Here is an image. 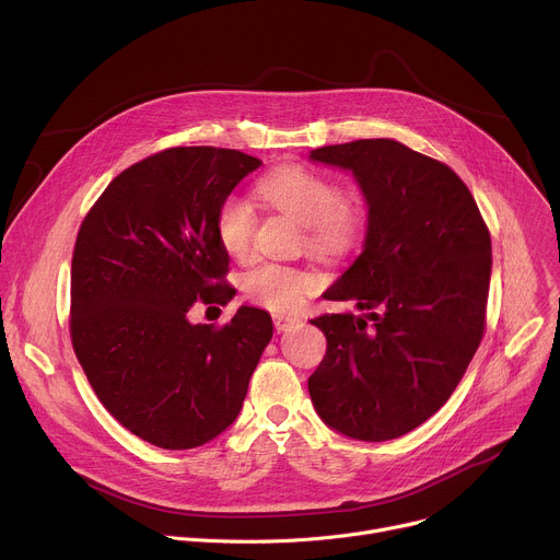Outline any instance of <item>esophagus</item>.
<instances>
[{
  "label": "esophagus",
  "instance_id": "esophagus-1",
  "mask_svg": "<svg viewBox=\"0 0 560 560\" xmlns=\"http://www.w3.org/2000/svg\"><path fill=\"white\" fill-rule=\"evenodd\" d=\"M272 322H275L277 332H285V330H292V328L301 326V318L290 316V314H272Z\"/></svg>",
  "mask_w": 560,
  "mask_h": 560
}]
</instances>
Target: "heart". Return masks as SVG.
Masks as SVG:
<instances>
[{
    "label": "heart",
    "mask_w": 560,
    "mask_h": 560,
    "mask_svg": "<svg viewBox=\"0 0 560 560\" xmlns=\"http://www.w3.org/2000/svg\"><path fill=\"white\" fill-rule=\"evenodd\" d=\"M259 195L303 223L305 246L318 257L350 255L365 230V206L359 195L337 190L332 179L303 166H281L259 182ZM221 248L232 259H248L255 242V214L250 206L228 197L214 219ZM316 288V279L292 266L261 261L244 272V294L268 310L292 312L305 294Z\"/></svg>",
    "instance_id": "obj_1"
}]
</instances>
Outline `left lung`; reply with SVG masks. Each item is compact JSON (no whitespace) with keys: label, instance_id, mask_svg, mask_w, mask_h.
<instances>
[{"label":"left lung","instance_id":"left-lung-1","mask_svg":"<svg viewBox=\"0 0 560 560\" xmlns=\"http://www.w3.org/2000/svg\"><path fill=\"white\" fill-rule=\"evenodd\" d=\"M352 171L368 201L363 253L324 294L361 314H322L324 361L307 378L332 430L389 441L425 423L460 383L486 332L492 238L460 177L394 139L310 152Z\"/></svg>","mask_w":560,"mask_h":560}]
</instances>
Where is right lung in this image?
<instances>
[{
  "instance_id": "add662e5",
  "label": "right lung",
  "mask_w": 560,
  "mask_h": 560,
  "mask_svg": "<svg viewBox=\"0 0 560 560\" xmlns=\"http://www.w3.org/2000/svg\"><path fill=\"white\" fill-rule=\"evenodd\" d=\"M259 166L242 150L166 148L117 175L77 232L72 350L104 408L156 447L221 434L272 339L259 307L242 305L223 326L188 322L197 301L225 305L234 294L214 219Z\"/></svg>"
}]
</instances>
